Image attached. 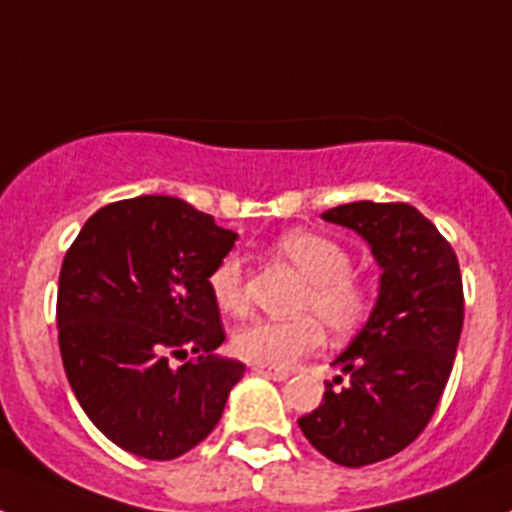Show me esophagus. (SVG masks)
I'll use <instances>...</instances> for the list:
<instances>
[{
  "instance_id": "34e87169",
  "label": "esophagus",
  "mask_w": 512,
  "mask_h": 512,
  "mask_svg": "<svg viewBox=\"0 0 512 512\" xmlns=\"http://www.w3.org/2000/svg\"><path fill=\"white\" fill-rule=\"evenodd\" d=\"M253 372L256 374H261V377H266V379H274V382H284V379H289V369H277V366H261V364H256L253 366Z\"/></svg>"
}]
</instances>
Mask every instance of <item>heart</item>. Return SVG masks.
<instances>
[{
  "label": "heart",
  "mask_w": 512,
  "mask_h": 512,
  "mask_svg": "<svg viewBox=\"0 0 512 512\" xmlns=\"http://www.w3.org/2000/svg\"><path fill=\"white\" fill-rule=\"evenodd\" d=\"M271 251L289 261L305 277L297 300V318L251 320L235 328L233 351L261 366L287 369L302 356L318 351L325 325L333 336H354L377 307V287L351 271L354 256L343 243L315 230H289L274 241ZM207 289L217 307L241 315L248 307V271L241 253H225L207 271Z\"/></svg>",
  "instance_id": "heart-1"
}]
</instances>
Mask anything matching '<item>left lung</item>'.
Returning <instances> with one entry per match:
<instances>
[{
    "instance_id": "8db88e82",
    "label": "left lung",
    "mask_w": 512,
    "mask_h": 512,
    "mask_svg": "<svg viewBox=\"0 0 512 512\" xmlns=\"http://www.w3.org/2000/svg\"><path fill=\"white\" fill-rule=\"evenodd\" d=\"M364 235L382 266L369 323L336 359L348 384H325L300 423L307 441L343 467L408 449L441 402L464 325V287L451 243L408 202H351L323 212Z\"/></svg>"
}]
</instances>
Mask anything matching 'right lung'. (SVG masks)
I'll use <instances>...</instances> for the list:
<instances>
[{"instance_id": "1", "label": "right lung", "mask_w": 512, "mask_h": 512, "mask_svg": "<svg viewBox=\"0 0 512 512\" xmlns=\"http://www.w3.org/2000/svg\"><path fill=\"white\" fill-rule=\"evenodd\" d=\"M233 246V230L207 212L143 194L94 212L63 256V369L84 413L120 449L176 459L223 415L246 366L212 354L225 328L207 271Z\"/></svg>"}]
</instances>
